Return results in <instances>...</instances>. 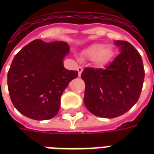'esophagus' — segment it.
<instances>
[{
    "instance_id": "34e87169",
    "label": "esophagus",
    "mask_w": 154,
    "mask_h": 154,
    "mask_svg": "<svg viewBox=\"0 0 154 154\" xmlns=\"http://www.w3.org/2000/svg\"><path fill=\"white\" fill-rule=\"evenodd\" d=\"M77 71H78V75H79V77L82 74V71H83V68L82 66H79V67H77Z\"/></svg>"
}]
</instances>
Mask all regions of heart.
Returning a JSON list of instances; mask_svg holds the SVG:
<instances>
[{"label": "heart", "instance_id": "1", "mask_svg": "<svg viewBox=\"0 0 154 154\" xmlns=\"http://www.w3.org/2000/svg\"><path fill=\"white\" fill-rule=\"evenodd\" d=\"M87 58L93 60L97 65H106L113 56V52L109 46H104L102 44H94L85 51Z\"/></svg>", "mask_w": 154, "mask_h": 154}]
</instances>
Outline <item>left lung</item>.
<instances>
[{"label": "left lung", "instance_id": "obj_1", "mask_svg": "<svg viewBox=\"0 0 154 154\" xmlns=\"http://www.w3.org/2000/svg\"><path fill=\"white\" fill-rule=\"evenodd\" d=\"M121 53L105 69L85 68L84 103L97 117L113 118L129 111L138 101L145 70L138 51L130 43L117 41Z\"/></svg>", "mask_w": 154, "mask_h": 154}]
</instances>
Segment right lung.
<instances>
[{"label":"right lung","mask_w":154,"mask_h":154,"mask_svg":"<svg viewBox=\"0 0 154 154\" xmlns=\"http://www.w3.org/2000/svg\"><path fill=\"white\" fill-rule=\"evenodd\" d=\"M69 47L63 42L34 40L13 58L8 72V89L14 107L33 120L51 119L57 114L60 97L77 71L63 66Z\"/></svg>","instance_id":"1"}]
</instances>
